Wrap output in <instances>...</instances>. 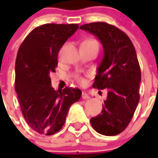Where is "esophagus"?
I'll use <instances>...</instances> for the list:
<instances>
[{
  "mask_svg": "<svg viewBox=\"0 0 158 158\" xmlns=\"http://www.w3.org/2000/svg\"><path fill=\"white\" fill-rule=\"evenodd\" d=\"M82 99H89V96L85 93V92H82V95H81Z\"/></svg>",
  "mask_w": 158,
  "mask_h": 158,
  "instance_id": "esophagus-1",
  "label": "esophagus"
}]
</instances>
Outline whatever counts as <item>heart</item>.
<instances>
[{
    "label": "heart",
    "mask_w": 158,
    "mask_h": 158,
    "mask_svg": "<svg viewBox=\"0 0 158 158\" xmlns=\"http://www.w3.org/2000/svg\"><path fill=\"white\" fill-rule=\"evenodd\" d=\"M90 40V41H94V40ZM77 81L79 83H84V81H85V80H84L83 78L81 77H77Z\"/></svg>",
    "instance_id": "heart-1"
}]
</instances>
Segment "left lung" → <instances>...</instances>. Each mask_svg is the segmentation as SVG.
<instances>
[{
    "instance_id": "left-lung-1",
    "label": "left lung",
    "mask_w": 158,
    "mask_h": 158,
    "mask_svg": "<svg viewBox=\"0 0 158 158\" xmlns=\"http://www.w3.org/2000/svg\"><path fill=\"white\" fill-rule=\"evenodd\" d=\"M98 38L104 57L97 68L93 87L107 89L101 114L90 119L93 129L113 136L126 129L139 101L141 69L130 38L118 27L104 22L81 26Z\"/></svg>"
}]
</instances>
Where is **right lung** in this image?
Here are the masks:
<instances>
[{"label": "right lung", "instance_id": "add662e5", "mask_svg": "<svg viewBox=\"0 0 158 158\" xmlns=\"http://www.w3.org/2000/svg\"><path fill=\"white\" fill-rule=\"evenodd\" d=\"M76 23H46L32 30L19 48L15 89L25 120L40 135L62 129L69 107L81 96L79 89L54 90L50 73L55 72L61 47L78 29Z\"/></svg>", "mask_w": 158, "mask_h": 158}]
</instances>
